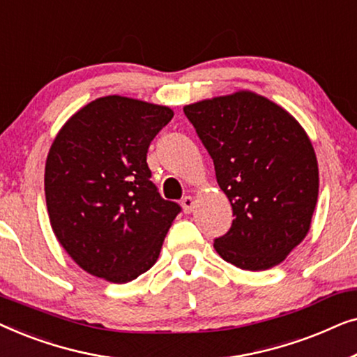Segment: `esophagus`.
Returning <instances> with one entry per match:
<instances>
[{
    "instance_id": "1",
    "label": "esophagus",
    "mask_w": 357,
    "mask_h": 357,
    "mask_svg": "<svg viewBox=\"0 0 357 357\" xmlns=\"http://www.w3.org/2000/svg\"><path fill=\"white\" fill-rule=\"evenodd\" d=\"M182 206L185 209V213H192L193 208H195V199L193 197H185L182 199Z\"/></svg>"
}]
</instances>
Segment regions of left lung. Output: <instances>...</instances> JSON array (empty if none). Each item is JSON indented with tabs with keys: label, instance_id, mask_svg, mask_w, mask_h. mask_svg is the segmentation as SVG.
<instances>
[{
	"label": "left lung",
	"instance_id": "8db88e82",
	"mask_svg": "<svg viewBox=\"0 0 357 357\" xmlns=\"http://www.w3.org/2000/svg\"><path fill=\"white\" fill-rule=\"evenodd\" d=\"M232 206L214 248L237 268L278 265L304 241L319 198L309 136L284 109L248 91L185 105Z\"/></svg>",
	"mask_w": 357,
	"mask_h": 357
}]
</instances>
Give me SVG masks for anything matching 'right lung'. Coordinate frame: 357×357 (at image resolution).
<instances>
[{
    "label": "right lung",
    "instance_id": "add662e5",
    "mask_svg": "<svg viewBox=\"0 0 357 357\" xmlns=\"http://www.w3.org/2000/svg\"><path fill=\"white\" fill-rule=\"evenodd\" d=\"M169 107L107 96L63 125L45 164L53 232L92 276L128 282L158 260L182 211L151 182V141L172 120Z\"/></svg>",
    "mask_w": 357,
    "mask_h": 357
}]
</instances>
